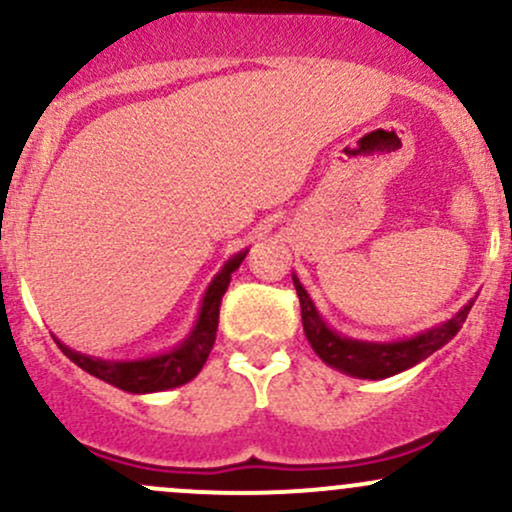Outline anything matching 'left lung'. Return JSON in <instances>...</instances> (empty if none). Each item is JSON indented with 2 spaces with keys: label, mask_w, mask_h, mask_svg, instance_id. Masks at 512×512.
<instances>
[{
  "label": "left lung",
  "mask_w": 512,
  "mask_h": 512,
  "mask_svg": "<svg viewBox=\"0 0 512 512\" xmlns=\"http://www.w3.org/2000/svg\"><path fill=\"white\" fill-rule=\"evenodd\" d=\"M294 286L301 301L303 333H306V338L311 342L313 350H316V355L323 359L325 364H330V367L352 376H359V379H386V376H393L403 372V369L413 367V364L423 362L425 357H430L432 352L440 350L445 342H449L459 333V328H462V323L466 320V313H469L471 308L469 303V306H464L457 316L449 318L447 323L437 325V328H432L428 333L418 335V338L413 340L393 342V345H369V342L340 338L333 330L325 328V323L320 320L311 299H308L306 289H303L296 277Z\"/></svg>",
  "instance_id": "left-lung-1"
}]
</instances>
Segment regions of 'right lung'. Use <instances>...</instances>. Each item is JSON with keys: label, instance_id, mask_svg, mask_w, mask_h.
<instances>
[{"label": "right lung", "instance_id": "1", "mask_svg": "<svg viewBox=\"0 0 512 512\" xmlns=\"http://www.w3.org/2000/svg\"><path fill=\"white\" fill-rule=\"evenodd\" d=\"M247 252H240L226 267L221 269L213 284L206 291L204 303H201V316L196 323L194 333L189 335L184 345H179L177 350H172L170 355L153 357V359H140V362H104V359H92L80 352L70 350L63 342H58V347L63 350L67 359L82 367L84 372L94 374L97 379L106 381V384L119 386L123 391L131 393H150V391H165L174 389V386H182L187 381H192L196 374L201 372V367L209 359V352L216 342V330H218V311H221L223 294L228 291L230 274L243 265Z\"/></svg>", "mask_w": 512, "mask_h": 512}]
</instances>
